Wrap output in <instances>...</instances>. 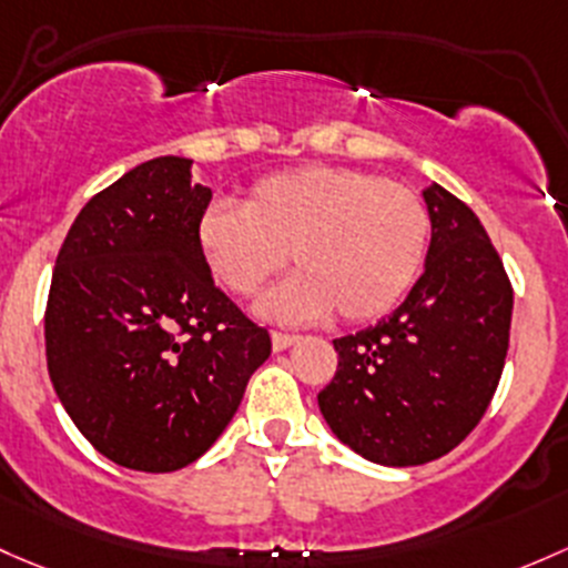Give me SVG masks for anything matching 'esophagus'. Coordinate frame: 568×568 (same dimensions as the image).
I'll return each mask as SVG.
<instances>
[{
	"label": "esophagus",
	"mask_w": 568,
	"mask_h": 568,
	"mask_svg": "<svg viewBox=\"0 0 568 568\" xmlns=\"http://www.w3.org/2000/svg\"><path fill=\"white\" fill-rule=\"evenodd\" d=\"M296 334H288V332H272V348L274 351H285V348H291V345L296 343Z\"/></svg>",
	"instance_id": "esophagus-1"
}]
</instances>
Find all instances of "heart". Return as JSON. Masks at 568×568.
<instances>
[{
	"label": "heart",
	"mask_w": 568,
	"mask_h": 568,
	"mask_svg": "<svg viewBox=\"0 0 568 568\" xmlns=\"http://www.w3.org/2000/svg\"><path fill=\"white\" fill-rule=\"evenodd\" d=\"M427 247L429 212L416 190L339 165L261 179L242 212L217 204L199 223L206 268L242 300L261 294L291 253L300 272L261 304L285 321L332 307L351 324L392 313L414 288Z\"/></svg>",
	"instance_id": "heart-1"
}]
</instances>
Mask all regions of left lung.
Here are the masks:
<instances>
[{
	"instance_id": "8db88e82",
	"label": "left lung",
	"mask_w": 568,
	"mask_h": 568,
	"mask_svg": "<svg viewBox=\"0 0 568 568\" xmlns=\"http://www.w3.org/2000/svg\"><path fill=\"white\" fill-rule=\"evenodd\" d=\"M422 195L433 225L425 272L389 318L334 339L337 373L318 394L332 433L392 468L444 457L479 425L515 304L479 217L435 182Z\"/></svg>"
}]
</instances>
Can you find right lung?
Listing matches in <instances>:
<instances>
[{"label": "right lung", "mask_w": 568, "mask_h": 568, "mask_svg": "<svg viewBox=\"0 0 568 568\" xmlns=\"http://www.w3.org/2000/svg\"><path fill=\"white\" fill-rule=\"evenodd\" d=\"M193 160H146L64 236L45 307L48 375L83 438L169 474L223 435L272 337L214 285L199 250L212 190Z\"/></svg>", "instance_id": "obj_1"}]
</instances>
